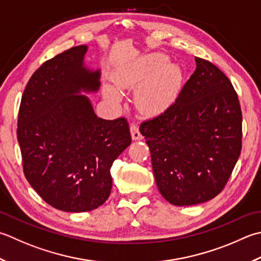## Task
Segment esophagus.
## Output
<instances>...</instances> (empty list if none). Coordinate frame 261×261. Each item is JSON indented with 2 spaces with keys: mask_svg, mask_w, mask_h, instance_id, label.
I'll list each match as a JSON object with an SVG mask.
<instances>
[{
  "mask_svg": "<svg viewBox=\"0 0 261 261\" xmlns=\"http://www.w3.org/2000/svg\"><path fill=\"white\" fill-rule=\"evenodd\" d=\"M130 132H131V138L132 140H140L142 139V136L139 131V127H138L136 124H132L130 126Z\"/></svg>",
  "mask_w": 261,
  "mask_h": 261,
  "instance_id": "1",
  "label": "esophagus"
}]
</instances>
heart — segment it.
I'll return each instance as SVG.
<instances>
[{
	"mask_svg": "<svg viewBox=\"0 0 261 261\" xmlns=\"http://www.w3.org/2000/svg\"><path fill=\"white\" fill-rule=\"evenodd\" d=\"M141 86L136 95V103L144 112H155L165 107L175 93L178 72L174 66L167 64L165 55L155 53L142 58L132 72L116 79L120 88ZM105 96L112 101H120L121 96L112 86H105Z\"/></svg>",
	"mask_w": 261,
	"mask_h": 261,
	"instance_id": "b5f03b06",
	"label": "heart"
}]
</instances>
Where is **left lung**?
Masks as SVG:
<instances>
[{
  "mask_svg": "<svg viewBox=\"0 0 261 261\" xmlns=\"http://www.w3.org/2000/svg\"><path fill=\"white\" fill-rule=\"evenodd\" d=\"M197 68L175 103L140 125L161 195L172 205L215 198L241 154L242 113L231 81L217 66Z\"/></svg>",
  "mask_w": 261,
  "mask_h": 261,
  "instance_id": "left-lung-1",
  "label": "left lung"
}]
</instances>
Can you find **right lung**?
Instances as JSON below:
<instances>
[{"label":"right lung","instance_id":"obj_1","mask_svg":"<svg viewBox=\"0 0 261 261\" xmlns=\"http://www.w3.org/2000/svg\"><path fill=\"white\" fill-rule=\"evenodd\" d=\"M87 50L75 46L36 70L18 116L25 178L48 205L68 213L103 205L111 166L131 144L126 120L100 119L85 95L99 90L101 74L86 65Z\"/></svg>","mask_w":261,"mask_h":261}]
</instances>
